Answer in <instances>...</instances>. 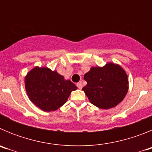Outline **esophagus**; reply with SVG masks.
I'll use <instances>...</instances> for the list:
<instances>
[{
  "instance_id": "obj_1",
  "label": "esophagus",
  "mask_w": 152,
  "mask_h": 152,
  "mask_svg": "<svg viewBox=\"0 0 152 152\" xmlns=\"http://www.w3.org/2000/svg\"><path fill=\"white\" fill-rule=\"evenodd\" d=\"M77 88H78V89H81V88H82V87H83V85H82V83L81 82H78L77 84Z\"/></svg>"
}]
</instances>
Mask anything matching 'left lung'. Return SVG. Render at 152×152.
<instances>
[{
    "instance_id": "1",
    "label": "left lung",
    "mask_w": 152,
    "mask_h": 152,
    "mask_svg": "<svg viewBox=\"0 0 152 152\" xmlns=\"http://www.w3.org/2000/svg\"><path fill=\"white\" fill-rule=\"evenodd\" d=\"M87 85L82 88L88 100L96 107L108 110L123 101L129 90L128 75L119 64L109 62L92 67L84 75Z\"/></svg>"
}]
</instances>
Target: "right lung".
<instances>
[{"label":"right lung","instance_id":"add662e5","mask_svg":"<svg viewBox=\"0 0 152 152\" xmlns=\"http://www.w3.org/2000/svg\"><path fill=\"white\" fill-rule=\"evenodd\" d=\"M25 88L32 103L42 110L51 112L64 105L77 88L56 70L36 66L25 77Z\"/></svg>","mask_w":152,"mask_h":152}]
</instances>
